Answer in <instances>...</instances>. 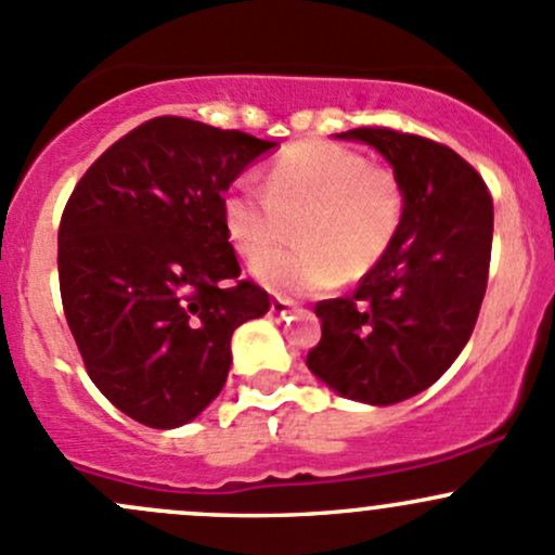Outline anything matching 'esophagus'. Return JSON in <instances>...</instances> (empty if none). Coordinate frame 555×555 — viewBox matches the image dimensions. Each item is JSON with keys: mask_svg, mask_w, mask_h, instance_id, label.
<instances>
[{"mask_svg": "<svg viewBox=\"0 0 555 555\" xmlns=\"http://www.w3.org/2000/svg\"><path fill=\"white\" fill-rule=\"evenodd\" d=\"M268 311H271V317H287L289 311H295V306L289 300H282V297H273Z\"/></svg>", "mask_w": 555, "mask_h": 555, "instance_id": "esophagus-1", "label": "esophagus"}]
</instances>
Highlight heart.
I'll return each instance as SVG.
<instances>
[{
	"mask_svg": "<svg viewBox=\"0 0 555 555\" xmlns=\"http://www.w3.org/2000/svg\"><path fill=\"white\" fill-rule=\"evenodd\" d=\"M404 189L366 156L330 140H302L273 159L266 189L238 178L223 196V225L249 262L270 251L296 223L293 250L255 262L273 293L311 295L353 282L385 258L404 220Z\"/></svg>",
	"mask_w": 555,
	"mask_h": 555,
	"instance_id": "b5f03b06",
	"label": "heart"
}]
</instances>
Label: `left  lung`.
Segmentation results:
<instances>
[{
    "instance_id": "left-lung-1",
    "label": "left lung",
    "mask_w": 555,
    "mask_h": 555,
    "mask_svg": "<svg viewBox=\"0 0 555 555\" xmlns=\"http://www.w3.org/2000/svg\"><path fill=\"white\" fill-rule=\"evenodd\" d=\"M380 151L404 189V220L351 297L322 300V340L306 364L335 393L399 404L434 385L474 332L492 255V196L436 140L359 127L337 135Z\"/></svg>"
}]
</instances>
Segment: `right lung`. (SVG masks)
<instances>
[{
	"mask_svg": "<svg viewBox=\"0 0 555 555\" xmlns=\"http://www.w3.org/2000/svg\"><path fill=\"white\" fill-rule=\"evenodd\" d=\"M276 143L159 116L90 167L63 209L57 273L87 375L127 417L180 428L223 390L231 335L271 300L238 282L223 194Z\"/></svg>",
	"mask_w": 555,
	"mask_h": 555,
	"instance_id": "add662e5",
	"label": "right lung"
}]
</instances>
